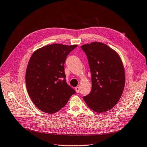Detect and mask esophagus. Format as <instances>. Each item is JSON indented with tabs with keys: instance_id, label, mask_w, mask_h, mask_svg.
Segmentation results:
<instances>
[{
	"instance_id": "34e87169",
	"label": "esophagus",
	"mask_w": 147,
	"mask_h": 147,
	"mask_svg": "<svg viewBox=\"0 0 147 147\" xmlns=\"http://www.w3.org/2000/svg\"><path fill=\"white\" fill-rule=\"evenodd\" d=\"M75 90H76V92H77V93H79V87H75Z\"/></svg>"
}]
</instances>
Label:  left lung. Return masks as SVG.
Masks as SVG:
<instances>
[{
	"label": "left lung",
	"instance_id": "8db88e82",
	"mask_svg": "<svg viewBox=\"0 0 147 147\" xmlns=\"http://www.w3.org/2000/svg\"><path fill=\"white\" fill-rule=\"evenodd\" d=\"M81 47L87 55L92 76L91 92L84 100L94 111H107L118 102L124 90L123 62L118 53L103 43L93 42Z\"/></svg>",
	"mask_w": 147,
	"mask_h": 147
}]
</instances>
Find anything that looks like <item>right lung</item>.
<instances>
[{"instance_id": "obj_1", "label": "right lung", "mask_w": 147, "mask_h": 147, "mask_svg": "<svg viewBox=\"0 0 147 147\" xmlns=\"http://www.w3.org/2000/svg\"><path fill=\"white\" fill-rule=\"evenodd\" d=\"M77 45L53 44L32 53L26 72L28 94L42 111L53 114L59 111L76 93L66 81L64 64Z\"/></svg>"}]
</instances>
